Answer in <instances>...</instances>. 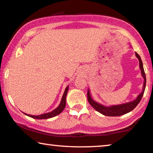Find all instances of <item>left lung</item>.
I'll list each match as a JSON object with an SVG mask.
<instances>
[{"label":"left lung","mask_w":153,"mask_h":153,"mask_svg":"<svg viewBox=\"0 0 153 153\" xmlns=\"http://www.w3.org/2000/svg\"><path fill=\"white\" fill-rule=\"evenodd\" d=\"M136 56L138 58V61H139V66L140 69L141 71V75L143 76L144 79L143 85V90H142L141 93L136 97L135 100L130 101V102L125 103L123 104L120 105H111V106H105L101 103L97 102L91 98L90 91L89 89L87 90V99H88L89 103H90V105L94 108L96 111L99 112V113L103 114V115L105 116H112V117H115V116H120L125 114L129 113L132 110H134L136 107L139 102L141 100L142 97H143L144 91L146 89V73L143 69V62H142L141 59H140V56L138 55V53L135 52Z\"/></svg>","instance_id":"1"}]
</instances>
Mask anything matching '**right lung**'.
I'll return each instance as SVG.
<instances>
[{"label": "right lung", "mask_w": 153, "mask_h": 153, "mask_svg": "<svg viewBox=\"0 0 153 153\" xmlns=\"http://www.w3.org/2000/svg\"><path fill=\"white\" fill-rule=\"evenodd\" d=\"M68 85L66 87V89H65L64 94H63V97L62 98V101H61L60 104L59 105V106L53 110L52 111L49 112V113L42 114V115H28V114L24 113L25 115L29 116V117L34 118V119H38V120H42V119H48V118H51L53 117H55V116L59 115V114L62 113V112L64 111V109L66 107V95L67 93H68Z\"/></svg>", "instance_id": "1"}]
</instances>
